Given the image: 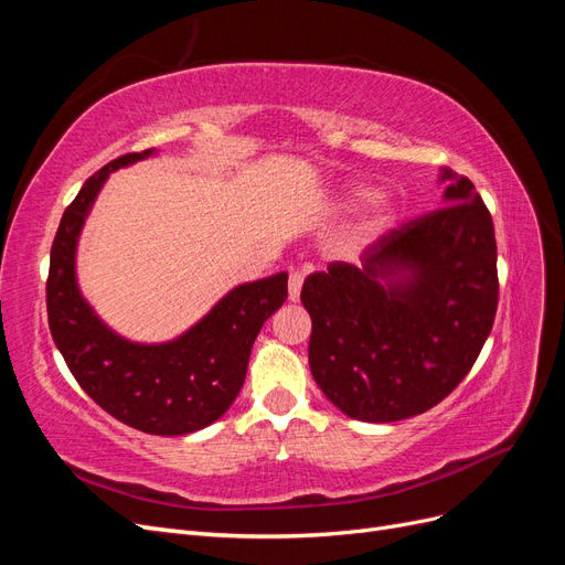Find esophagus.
<instances>
[{
  "label": "esophagus",
  "instance_id": "esophagus-1",
  "mask_svg": "<svg viewBox=\"0 0 565 565\" xmlns=\"http://www.w3.org/2000/svg\"><path fill=\"white\" fill-rule=\"evenodd\" d=\"M306 273L301 268L289 270V301H297L301 295V285H303Z\"/></svg>",
  "mask_w": 565,
  "mask_h": 565
}]
</instances>
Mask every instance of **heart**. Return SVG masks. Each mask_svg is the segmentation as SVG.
Instances as JSON below:
<instances>
[{"label":"heart","instance_id":"heart-1","mask_svg":"<svg viewBox=\"0 0 565 565\" xmlns=\"http://www.w3.org/2000/svg\"><path fill=\"white\" fill-rule=\"evenodd\" d=\"M388 216V202L384 198H372L370 210L363 221V231H377Z\"/></svg>","mask_w":565,"mask_h":565}]
</instances>
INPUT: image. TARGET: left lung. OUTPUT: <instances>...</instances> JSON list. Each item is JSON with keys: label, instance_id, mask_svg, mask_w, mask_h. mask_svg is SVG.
I'll return each mask as SVG.
<instances>
[{"label": "left lung", "instance_id": "1", "mask_svg": "<svg viewBox=\"0 0 565 565\" xmlns=\"http://www.w3.org/2000/svg\"><path fill=\"white\" fill-rule=\"evenodd\" d=\"M443 179H452L446 207L384 233L361 268L332 262L303 280L311 374L353 419L398 422L431 409L467 377L492 330V216L467 177Z\"/></svg>", "mask_w": 565, "mask_h": 565}]
</instances>
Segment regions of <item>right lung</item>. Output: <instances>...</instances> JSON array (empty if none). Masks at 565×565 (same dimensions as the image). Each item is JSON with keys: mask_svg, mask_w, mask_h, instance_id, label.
<instances>
[{"mask_svg": "<svg viewBox=\"0 0 565 565\" xmlns=\"http://www.w3.org/2000/svg\"><path fill=\"white\" fill-rule=\"evenodd\" d=\"M150 152L100 167L65 207L51 245L46 316L65 365L96 405L143 434L183 436L216 422L241 393L254 339L287 299V273L235 287L169 344H131L110 332L79 297L75 245L108 174Z\"/></svg>", "mask_w": 565, "mask_h": 565, "instance_id": "add662e5", "label": "right lung"}]
</instances>
